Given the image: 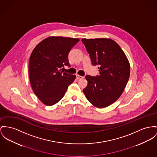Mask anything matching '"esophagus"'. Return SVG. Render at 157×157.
I'll return each mask as SVG.
<instances>
[{
  "mask_svg": "<svg viewBox=\"0 0 157 157\" xmlns=\"http://www.w3.org/2000/svg\"><path fill=\"white\" fill-rule=\"evenodd\" d=\"M76 77H77V78L78 79V80H81V79H82V78H83L84 77L83 76H81V75H76Z\"/></svg>",
  "mask_w": 157,
  "mask_h": 157,
  "instance_id": "34e87169",
  "label": "esophagus"
}]
</instances>
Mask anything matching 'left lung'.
<instances>
[{"label":"left lung","instance_id":"left-lung-1","mask_svg":"<svg viewBox=\"0 0 157 157\" xmlns=\"http://www.w3.org/2000/svg\"><path fill=\"white\" fill-rule=\"evenodd\" d=\"M94 65H99V75L86 76L83 90L87 99L95 107L105 108L123 94L130 73L129 61L120 46L107 38L82 39Z\"/></svg>","mask_w":157,"mask_h":157}]
</instances>
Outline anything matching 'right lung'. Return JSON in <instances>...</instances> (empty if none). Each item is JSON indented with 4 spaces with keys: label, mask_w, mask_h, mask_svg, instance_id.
Listing matches in <instances>:
<instances>
[{
    "label": "right lung",
    "mask_w": 157,
    "mask_h": 157,
    "mask_svg": "<svg viewBox=\"0 0 157 157\" xmlns=\"http://www.w3.org/2000/svg\"><path fill=\"white\" fill-rule=\"evenodd\" d=\"M79 40L51 36L33 49L29 60V78L34 93L43 104L52 106L58 103L75 79V75L63 73L61 68L70 66L68 55Z\"/></svg>",
    "instance_id": "add662e5"
}]
</instances>
